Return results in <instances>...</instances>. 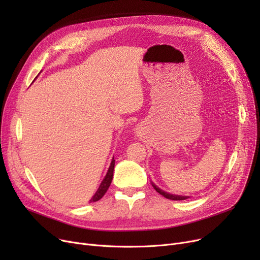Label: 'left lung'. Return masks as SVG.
<instances>
[{
	"label": "left lung",
	"instance_id": "1",
	"mask_svg": "<svg viewBox=\"0 0 260 260\" xmlns=\"http://www.w3.org/2000/svg\"><path fill=\"white\" fill-rule=\"evenodd\" d=\"M151 182H152L153 187L157 190V192H158L159 194H161L163 197H166V198H168V199H171V200H185V199L189 198L188 196H181V195H174V194H170V193L166 192V190H163V189H161L160 187H158V186H157L153 181H151Z\"/></svg>",
	"mask_w": 260,
	"mask_h": 260
}]
</instances>
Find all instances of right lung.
Instances as JSON below:
<instances>
[{
  "instance_id": "1",
  "label": "right lung",
  "mask_w": 260,
  "mask_h": 260,
  "mask_svg": "<svg viewBox=\"0 0 260 260\" xmlns=\"http://www.w3.org/2000/svg\"><path fill=\"white\" fill-rule=\"evenodd\" d=\"M114 168H115V160H114V157H113V159L111 161V165H109V168L107 170V173H106L105 177L103 178V180L101 181L100 186L97 189V192L94 193V195L91 197L89 202L98 201V200H100L104 196V194L106 193V190L108 189L109 185H111V183H112L113 176H114Z\"/></svg>"
}]
</instances>
